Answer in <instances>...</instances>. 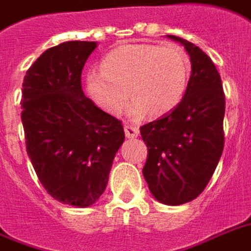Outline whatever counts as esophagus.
I'll return each instance as SVG.
<instances>
[{
  "mask_svg": "<svg viewBox=\"0 0 251 251\" xmlns=\"http://www.w3.org/2000/svg\"><path fill=\"white\" fill-rule=\"evenodd\" d=\"M124 130H125V135L127 138H137L138 135H139V130H138V127H135V126L126 125L125 127H124Z\"/></svg>",
  "mask_w": 251,
  "mask_h": 251,
  "instance_id": "1",
  "label": "esophagus"
}]
</instances>
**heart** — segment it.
Wrapping results in <instances>:
<instances>
[{
  "label": "heart",
  "instance_id": "b5f03b06",
  "mask_svg": "<svg viewBox=\"0 0 251 251\" xmlns=\"http://www.w3.org/2000/svg\"><path fill=\"white\" fill-rule=\"evenodd\" d=\"M102 72L86 75L88 94L101 109L118 116L130 96L135 120L149 113L161 116L175 109L186 91L191 66L181 47L168 44L122 45L110 50L101 62Z\"/></svg>",
  "mask_w": 251,
  "mask_h": 251
}]
</instances>
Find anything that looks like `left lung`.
Segmentation results:
<instances>
[{"label":"left lung","instance_id":"left-lung-1","mask_svg":"<svg viewBox=\"0 0 251 251\" xmlns=\"http://www.w3.org/2000/svg\"><path fill=\"white\" fill-rule=\"evenodd\" d=\"M167 37L185 47L191 75L178 105L141 127L149 150L143 177L156 201L178 206L204 190L220 160L226 96L210 57L190 41Z\"/></svg>","mask_w":251,"mask_h":251}]
</instances>
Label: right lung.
Instances as JSON below:
<instances>
[{
  "mask_svg": "<svg viewBox=\"0 0 251 251\" xmlns=\"http://www.w3.org/2000/svg\"><path fill=\"white\" fill-rule=\"evenodd\" d=\"M96 47V41H66L47 49L27 70L22 88L29 160L45 190L74 207L100 198L125 139L121 122L82 90V70Z\"/></svg>",
  "mask_w": 251,
  "mask_h": 251,
  "instance_id": "add662e5",
  "label": "right lung"
}]
</instances>
